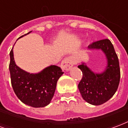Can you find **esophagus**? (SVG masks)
Listing matches in <instances>:
<instances>
[{"instance_id": "34e87169", "label": "esophagus", "mask_w": 128, "mask_h": 128, "mask_svg": "<svg viewBox=\"0 0 128 128\" xmlns=\"http://www.w3.org/2000/svg\"><path fill=\"white\" fill-rule=\"evenodd\" d=\"M74 64V61L73 59L71 57H68L65 58L62 62L61 68L63 70H69L70 68L73 66Z\"/></svg>"}]
</instances>
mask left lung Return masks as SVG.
Segmentation results:
<instances>
[{
    "label": "left lung",
    "mask_w": 128,
    "mask_h": 128,
    "mask_svg": "<svg viewBox=\"0 0 128 128\" xmlns=\"http://www.w3.org/2000/svg\"><path fill=\"white\" fill-rule=\"evenodd\" d=\"M89 50H102L107 60L104 72L92 71L85 63L78 66L83 77L78 84L82 96L86 102L94 106L103 104L114 94L120 82V68L117 55L110 40H101L92 42L88 46Z\"/></svg>",
    "instance_id": "obj_1"
}]
</instances>
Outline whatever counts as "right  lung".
<instances>
[{
    "label": "right lung",
    "mask_w": 128,
    "mask_h": 128,
    "mask_svg": "<svg viewBox=\"0 0 128 128\" xmlns=\"http://www.w3.org/2000/svg\"><path fill=\"white\" fill-rule=\"evenodd\" d=\"M10 56L11 82L18 99L24 104L34 108H42L49 104L56 91L58 80L64 73L60 67L51 65L38 73H30L16 64L13 48Z\"/></svg>",
    "instance_id": "1"
}]
</instances>
